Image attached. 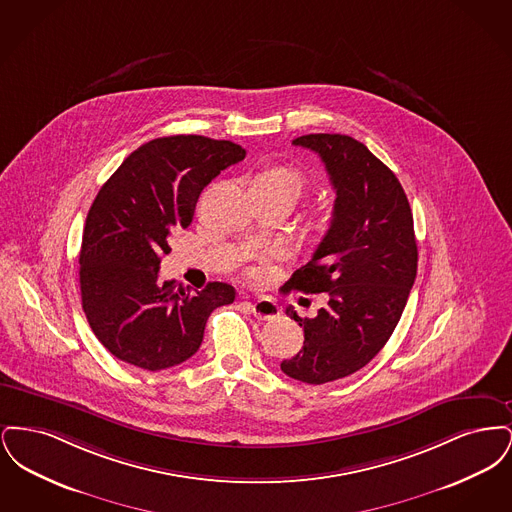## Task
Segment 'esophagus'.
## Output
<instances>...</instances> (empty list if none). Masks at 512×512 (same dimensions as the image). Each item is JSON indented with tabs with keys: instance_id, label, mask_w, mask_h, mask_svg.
<instances>
[{
	"instance_id": "obj_1",
	"label": "esophagus",
	"mask_w": 512,
	"mask_h": 512,
	"mask_svg": "<svg viewBox=\"0 0 512 512\" xmlns=\"http://www.w3.org/2000/svg\"><path fill=\"white\" fill-rule=\"evenodd\" d=\"M247 305H249L251 313L259 320H272V318L280 315V309H278L276 301H272V299H257V301L247 303Z\"/></svg>"
}]
</instances>
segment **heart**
Returning <instances> with one entry per match:
<instances>
[{
  "mask_svg": "<svg viewBox=\"0 0 512 512\" xmlns=\"http://www.w3.org/2000/svg\"><path fill=\"white\" fill-rule=\"evenodd\" d=\"M255 182H263V184H270L274 188H280L292 195L293 199L297 195L303 194V190H305V176L297 169L286 167V165H276L267 171L259 172L255 176Z\"/></svg>",
  "mask_w": 512,
  "mask_h": 512,
  "instance_id": "1",
  "label": "heart"
}]
</instances>
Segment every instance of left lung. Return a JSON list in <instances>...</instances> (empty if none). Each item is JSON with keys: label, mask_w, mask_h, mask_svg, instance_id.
<instances>
[{"label": "left lung", "mask_w": 512, "mask_h": 512, "mask_svg": "<svg viewBox=\"0 0 512 512\" xmlns=\"http://www.w3.org/2000/svg\"><path fill=\"white\" fill-rule=\"evenodd\" d=\"M293 146L318 153L336 190L326 236L284 284L328 293L315 318L286 309L305 341L280 368L318 386L361 370L390 340L413 288L418 249L403 186L365 144L343 134H307Z\"/></svg>", "instance_id": "1"}]
</instances>
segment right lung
Masks as SVG:
<instances>
[{
    "label": "right lung",
    "mask_w": 512,
    "mask_h": 512,
    "mask_svg": "<svg viewBox=\"0 0 512 512\" xmlns=\"http://www.w3.org/2000/svg\"><path fill=\"white\" fill-rule=\"evenodd\" d=\"M245 157L228 140L180 134L130 153L101 186L82 234V309L103 347L128 365L163 370L190 359L209 315L236 299L224 282L178 290L159 282L174 228H188L203 188Z\"/></svg>",
    "instance_id": "1"
}]
</instances>
